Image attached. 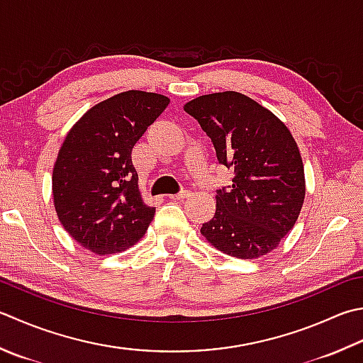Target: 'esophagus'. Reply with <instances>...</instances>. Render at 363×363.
Returning a JSON list of instances; mask_svg holds the SVG:
<instances>
[{"label": "esophagus", "instance_id": "1", "mask_svg": "<svg viewBox=\"0 0 363 363\" xmlns=\"http://www.w3.org/2000/svg\"><path fill=\"white\" fill-rule=\"evenodd\" d=\"M189 196H190V190H181L179 194L172 195L169 198H172V200H186Z\"/></svg>", "mask_w": 363, "mask_h": 363}]
</instances>
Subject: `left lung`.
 <instances>
[{
  "instance_id": "8db88e82",
  "label": "left lung",
  "mask_w": 363,
  "mask_h": 363,
  "mask_svg": "<svg viewBox=\"0 0 363 363\" xmlns=\"http://www.w3.org/2000/svg\"><path fill=\"white\" fill-rule=\"evenodd\" d=\"M234 169L233 184L217 190L216 216L201 234L220 252L258 258L280 244L301 214L303 163L293 135L274 113L240 92L206 94L184 105Z\"/></svg>"
}]
</instances>
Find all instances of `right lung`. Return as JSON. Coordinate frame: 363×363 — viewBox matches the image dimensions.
<instances>
[{
	"mask_svg": "<svg viewBox=\"0 0 363 363\" xmlns=\"http://www.w3.org/2000/svg\"><path fill=\"white\" fill-rule=\"evenodd\" d=\"M169 99L125 91L97 104L70 129L53 168L61 225L99 255L123 252L143 238L155 208L141 200L132 149Z\"/></svg>",
	"mask_w": 363,
	"mask_h": 363,
	"instance_id": "1",
	"label": "right lung"
}]
</instances>
